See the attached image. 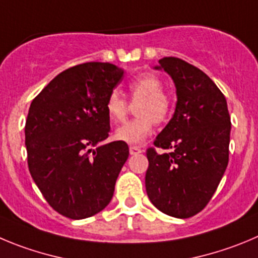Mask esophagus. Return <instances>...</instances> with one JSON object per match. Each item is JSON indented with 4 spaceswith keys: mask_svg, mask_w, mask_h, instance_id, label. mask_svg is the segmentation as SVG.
<instances>
[{
    "mask_svg": "<svg viewBox=\"0 0 258 258\" xmlns=\"http://www.w3.org/2000/svg\"><path fill=\"white\" fill-rule=\"evenodd\" d=\"M129 152H131V155H138V153H142L143 151H142L141 147H137V146H131V147H129Z\"/></svg>",
    "mask_w": 258,
    "mask_h": 258,
    "instance_id": "esophagus-1",
    "label": "esophagus"
}]
</instances>
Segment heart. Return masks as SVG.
I'll return each mask as SVG.
<instances>
[{"instance_id":"b5f03b06","label":"heart","mask_w":258,"mask_h":258,"mask_svg":"<svg viewBox=\"0 0 258 258\" xmlns=\"http://www.w3.org/2000/svg\"><path fill=\"white\" fill-rule=\"evenodd\" d=\"M162 82L153 74H142L132 80L127 86L131 97L134 101L141 100L137 106L139 117L126 121L115 131V138L129 145H139L145 142L153 132L156 122L166 120L171 110L169 96L162 92ZM108 119L112 122H120L125 119L127 103L117 89L108 94L105 103Z\"/></svg>"}]
</instances>
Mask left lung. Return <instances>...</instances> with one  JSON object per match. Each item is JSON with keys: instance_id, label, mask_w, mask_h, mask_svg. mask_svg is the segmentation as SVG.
Returning <instances> with one entry per match:
<instances>
[{"instance_id": "left-lung-1", "label": "left lung", "mask_w": 258, "mask_h": 258, "mask_svg": "<svg viewBox=\"0 0 258 258\" xmlns=\"http://www.w3.org/2000/svg\"><path fill=\"white\" fill-rule=\"evenodd\" d=\"M156 70L171 77L176 107L147 150L146 190L164 214L188 219L205 209L229 161L231 122L221 91L202 70L178 57H164Z\"/></svg>"}]
</instances>
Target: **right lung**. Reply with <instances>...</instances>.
I'll list each match as a JSON object with an SVG mask.
<instances>
[{
  "mask_svg": "<svg viewBox=\"0 0 258 258\" xmlns=\"http://www.w3.org/2000/svg\"><path fill=\"white\" fill-rule=\"evenodd\" d=\"M122 75L112 63H80L53 78L30 103V175L49 206L73 220L107 206L129 156L125 142L100 146L110 133L106 100Z\"/></svg>",
  "mask_w": 258,
  "mask_h": 258,
  "instance_id": "add662e5",
  "label": "right lung"
}]
</instances>
